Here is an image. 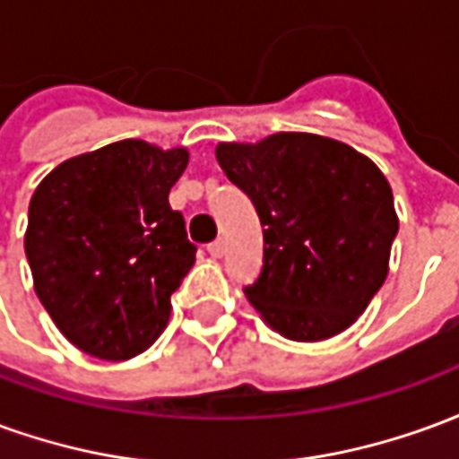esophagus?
<instances>
[{
	"instance_id": "obj_1",
	"label": "esophagus",
	"mask_w": 459,
	"mask_h": 459,
	"mask_svg": "<svg viewBox=\"0 0 459 459\" xmlns=\"http://www.w3.org/2000/svg\"><path fill=\"white\" fill-rule=\"evenodd\" d=\"M206 250H209L213 258H223V253H226V240H223V238L213 240V243H211Z\"/></svg>"
}]
</instances>
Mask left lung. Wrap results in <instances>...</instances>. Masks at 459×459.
<instances>
[{"label": "left lung", "instance_id": "8db88e82", "mask_svg": "<svg viewBox=\"0 0 459 459\" xmlns=\"http://www.w3.org/2000/svg\"><path fill=\"white\" fill-rule=\"evenodd\" d=\"M216 160L263 223V270L246 288L260 317L292 342L351 327L384 285L398 233L381 169L344 142L309 132L221 142Z\"/></svg>", "mask_w": 459, "mask_h": 459}]
</instances>
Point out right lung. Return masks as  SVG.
Instances as JSON below:
<instances>
[{
	"label": "right lung",
	"instance_id": "1",
	"mask_svg": "<svg viewBox=\"0 0 459 459\" xmlns=\"http://www.w3.org/2000/svg\"><path fill=\"white\" fill-rule=\"evenodd\" d=\"M184 147L120 140L58 164L29 204L24 250L34 290L81 351L125 361L150 349L171 292L196 260L169 191Z\"/></svg>",
	"mask_w": 459,
	"mask_h": 459
}]
</instances>
